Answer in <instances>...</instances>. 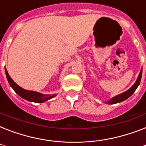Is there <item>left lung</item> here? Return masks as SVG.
I'll return each instance as SVG.
<instances>
[{
    "instance_id": "1",
    "label": "left lung",
    "mask_w": 146,
    "mask_h": 146,
    "mask_svg": "<svg viewBox=\"0 0 146 146\" xmlns=\"http://www.w3.org/2000/svg\"><path fill=\"white\" fill-rule=\"evenodd\" d=\"M142 73H143V68L141 69L140 73L139 74V76L136 80V82L134 83L133 86L130 88L129 89H128L127 91L124 92L123 93H121L118 96H116L114 97H113L112 98L108 101V102H105V103L109 104H117V103H119V102H121L123 101H125L126 99H127L128 98H129L130 96L134 93V92L136 91V89H137V87L139 86V85L140 83L141 78H142Z\"/></svg>"
}]
</instances>
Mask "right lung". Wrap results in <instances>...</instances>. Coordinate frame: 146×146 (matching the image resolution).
<instances>
[{
  "mask_svg": "<svg viewBox=\"0 0 146 146\" xmlns=\"http://www.w3.org/2000/svg\"><path fill=\"white\" fill-rule=\"evenodd\" d=\"M5 73L7 76V79L9 82L10 86L13 88V89L16 92L17 95H19L20 97H22L24 99L27 100L29 102H37V103H43V102H46L48 100L52 98L57 96L56 94L54 95H44V94L39 93L35 91H29L26 89H23L20 86H19L13 80L11 79L10 75L8 74V72L7 69L5 68Z\"/></svg>",
  "mask_w": 146,
  "mask_h": 146,
  "instance_id": "right-lung-1",
  "label": "right lung"
}]
</instances>
